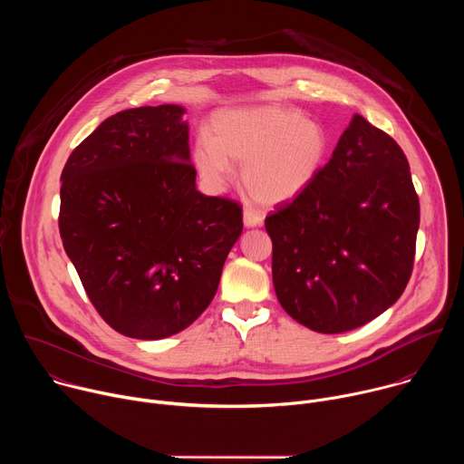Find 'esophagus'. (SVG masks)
<instances>
[{
  "label": "esophagus",
  "mask_w": 464,
  "mask_h": 464,
  "mask_svg": "<svg viewBox=\"0 0 464 464\" xmlns=\"http://www.w3.org/2000/svg\"><path fill=\"white\" fill-rule=\"evenodd\" d=\"M262 222H264V217L258 211H255L251 208L244 209V226L246 227H258V226H262Z\"/></svg>",
  "instance_id": "obj_1"
}]
</instances>
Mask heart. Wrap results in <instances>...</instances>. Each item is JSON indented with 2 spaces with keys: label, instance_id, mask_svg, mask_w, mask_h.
Wrapping results in <instances>:
<instances>
[{
  "label": "heart",
  "instance_id": "obj_1",
  "mask_svg": "<svg viewBox=\"0 0 464 464\" xmlns=\"http://www.w3.org/2000/svg\"><path fill=\"white\" fill-rule=\"evenodd\" d=\"M328 152L330 138L323 124L290 108L262 104L217 113L211 138L196 140L192 160L213 188L229 181L231 165H242L244 190L253 202L272 208L303 194Z\"/></svg>",
  "mask_w": 464,
  "mask_h": 464
}]
</instances>
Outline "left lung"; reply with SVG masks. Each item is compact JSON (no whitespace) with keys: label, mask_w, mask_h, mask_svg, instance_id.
<instances>
[{"label":"left lung","mask_w":464,"mask_h":464,"mask_svg":"<svg viewBox=\"0 0 464 464\" xmlns=\"http://www.w3.org/2000/svg\"><path fill=\"white\" fill-rule=\"evenodd\" d=\"M419 222L402 149L356 113L314 183L264 222L281 306L323 334L372 321L406 290Z\"/></svg>","instance_id":"8db88e82"}]
</instances>
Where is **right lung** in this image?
Returning a JSON list of instances; mask_svg holds the SVG:
<instances>
[{
  "mask_svg": "<svg viewBox=\"0 0 464 464\" xmlns=\"http://www.w3.org/2000/svg\"><path fill=\"white\" fill-rule=\"evenodd\" d=\"M178 104L102 121L62 170L58 227L101 317L119 334L163 340L213 301L242 208L196 188Z\"/></svg>",
  "mask_w": 464,
  "mask_h": 464,
  "instance_id": "obj_1",
  "label": "right lung"
}]
</instances>
